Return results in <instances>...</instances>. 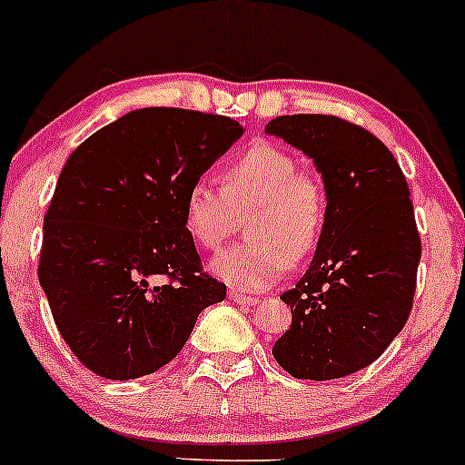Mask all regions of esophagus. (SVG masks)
Returning <instances> with one entry per match:
<instances>
[{
    "instance_id": "obj_1",
    "label": "esophagus",
    "mask_w": 465,
    "mask_h": 465,
    "mask_svg": "<svg viewBox=\"0 0 465 465\" xmlns=\"http://www.w3.org/2000/svg\"><path fill=\"white\" fill-rule=\"evenodd\" d=\"M228 296H231V301H232V302H239V305H257V302H259L257 296H246V294H239L237 290H232L231 294H228Z\"/></svg>"
}]
</instances>
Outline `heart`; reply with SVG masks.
<instances>
[{
  "label": "heart",
  "instance_id": "obj_1",
  "mask_svg": "<svg viewBox=\"0 0 465 465\" xmlns=\"http://www.w3.org/2000/svg\"><path fill=\"white\" fill-rule=\"evenodd\" d=\"M223 189L193 182L184 197V226L202 248L215 250L250 215L252 239L211 259V272L237 290L261 292L316 248L327 222V191L281 144L259 140L222 175Z\"/></svg>",
  "mask_w": 465,
  "mask_h": 465
}]
</instances>
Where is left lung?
<instances>
[{
	"label": "left lung",
	"mask_w": 465,
	"mask_h": 465,
	"mask_svg": "<svg viewBox=\"0 0 465 465\" xmlns=\"http://www.w3.org/2000/svg\"><path fill=\"white\" fill-rule=\"evenodd\" d=\"M314 160L327 222L296 288L281 294L290 330L272 356L299 380H336L369 367L406 325L421 257L413 202L398 160L367 129L294 114L265 124Z\"/></svg>",
	"instance_id": "obj_1"
}]
</instances>
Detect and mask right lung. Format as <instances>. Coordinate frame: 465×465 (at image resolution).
I'll use <instances>...</instances> for the list:
<instances>
[{"instance_id":"right-lung-1","label":"right lung","mask_w":465,"mask_h":465,"mask_svg":"<svg viewBox=\"0 0 465 465\" xmlns=\"http://www.w3.org/2000/svg\"><path fill=\"white\" fill-rule=\"evenodd\" d=\"M237 120L144 107L67 158L44 217L39 283L72 353L107 380L155 373L226 299L184 226L193 182L242 138Z\"/></svg>"}]
</instances>
